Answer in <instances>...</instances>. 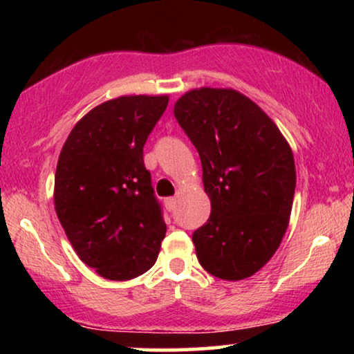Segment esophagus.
Instances as JSON below:
<instances>
[{"instance_id": "esophagus-1", "label": "esophagus", "mask_w": 354, "mask_h": 354, "mask_svg": "<svg viewBox=\"0 0 354 354\" xmlns=\"http://www.w3.org/2000/svg\"><path fill=\"white\" fill-rule=\"evenodd\" d=\"M176 203H177V200L176 198H166V201H164V205H166V209L167 211H172L174 207H176Z\"/></svg>"}]
</instances>
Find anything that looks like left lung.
<instances>
[{
	"label": "left lung",
	"instance_id": "left-lung-1",
	"mask_svg": "<svg viewBox=\"0 0 354 354\" xmlns=\"http://www.w3.org/2000/svg\"><path fill=\"white\" fill-rule=\"evenodd\" d=\"M195 145L211 216L193 234L207 272L243 280L282 243L292 214L297 171L292 148L274 120L234 88H195L174 104Z\"/></svg>",
	"mask_w": 354,
	"mask_h": 354
}]
</instances>
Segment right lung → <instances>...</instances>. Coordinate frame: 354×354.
I'll return each instance as SVG.
<instances>
[{"mask_svg":"<svg viewBox=\"0 0 354 354\" xmlns=\"http://www.w3.org/2000/svg\"><path fill=\"white\" fill-rule=\"evenodd\" d=\"M167 103V95L104 101L74 125L61 149L57 219L77 256L104 279L147 272L166 236L143 147Z\"/></svg>","mask_w":354,"mask_h":354,"instance_id":"obj_1","label":"right lung"}]
</instances>
